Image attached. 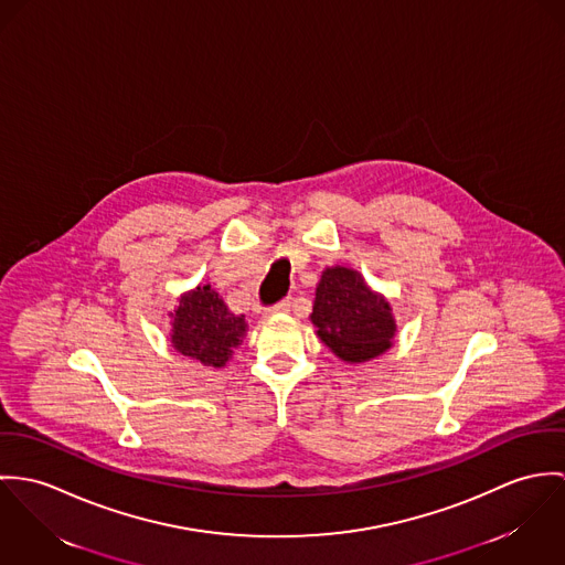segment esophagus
Returning a JSON list of instances; mask_svg holds the SVG:
<instances>
[{"label": "esophagus", "instance_id": "1", "mask_svg": "<svg viewBox=\"0 0 565 565\" xmlns=\"http://www.w3.org/2000/svg\"><path fill=\"white\" fill-rule=\"evenodd\" d=\"M290 308H292V301H290V299H284V301H279L277 306H273V308H270V313L290 312Z\"/></svg>", "mask_w": 565, "mask_h": 565}]
</instances>
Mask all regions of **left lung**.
<instances>
[{
  "instance_id": "left-lung-1",
  "label": "left lung",
  "mask_w": 565,
  "mask_h": 565,
  "mask_svg": "<svg viewBox=\"0 0 565 565\" xmlns=\"http://www.w3.org/2000/svg\"><path fill=\"white\" fill-rule=\"evenodd\" d=\"M310 320L320 342L344 364H364L383 355L398 331L390 301L349 266L322 270Z\"/></svg>"
}]
</instances>
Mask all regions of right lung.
Instances as JSON below:
<instances>
[{
  "label": "right lung",
  "instance_id": "right-lung-1",
  "mask_svg": "<svg viewBox=\"0 0 565 565\" xmlns=\"http://www.w3.org/2000/svg\"><path fill=\"white\" fill-rule=\"evenodd\" d=\"M171 316V347L210 369H223L247 335L245 316L230 312L210 286L199 284L178 299Z\"/></svg>",
  "mask_w": 565,
  "mask_h": 565
}]
</instances>
